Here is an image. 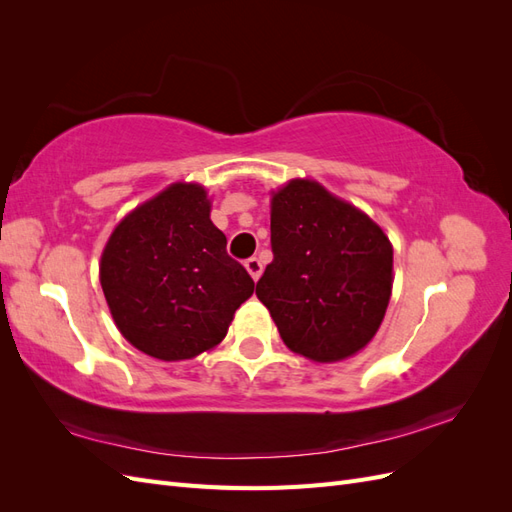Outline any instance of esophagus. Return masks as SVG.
I'll return each mask as SVG.
<instances>
[{
	"instance_id": "1",
	"label": "esophagus",
	"mask_w": 512,
	"mask_h": 512,
	"mask_svg": "<svg viewBox=\"0 0 512 512\" xmlns=\"http://www.w3.org/2000/svg\"><path fill=\"white\" fill-rule=\"evenodd\" d=\"M245 269H247V273L252 275L254 282L260 280V275H262V262H260L258 258H247V260H245Z\"/></svg>"
}]
</instances>
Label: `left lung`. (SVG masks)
<instances>
[{"label":"left lung","instance_id":"1","mask_svg":"<svg viewBox=\"0 0 512 512\" xmlns=\"http://www.w3.org/2000/svg\"><path fill=\"white\" fill-rule=\"evenodd\" d=\"M273 262L256 284L284 344L314 363L361 352L393 292V243L365 211L316 179L271 192Z\"/></svg>","mask_w":512,"mask_h":512}]
</instances>
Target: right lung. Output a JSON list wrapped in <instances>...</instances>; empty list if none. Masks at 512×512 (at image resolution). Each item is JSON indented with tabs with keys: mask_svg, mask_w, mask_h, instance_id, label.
Listing matches in <instances>:
<instances>
[{
	"mask_svg": "<svg viewBox=\"0 0 512 512\" xmlns=\"http://www.w3.org/2000/svg\"><path fill=\"white\" fill-rule=\"evenodd\" d=\"M100 286L119 333L168 363L218 346L254 292L211 222L207 188L194 181L170 183L113 228Z\"/></svg>",
	"mask_w": 512,
	"mask_h": 512,
	"instance_id": "1",
	"label": "right lung"
}]
</instances>
